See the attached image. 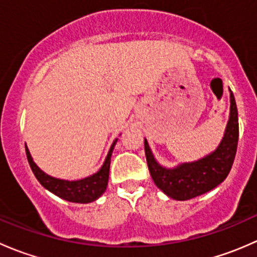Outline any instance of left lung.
<instances>
[{
    "label": "left lung",
    "mask_w": 257,
    "mask_h": 257,
    "mask_svg": "<svg viewBox=\"0 0 257 257\" xmlns=\"http://www.w3.org/2000/svg\"><path fill=\"white\" fill-rule=\"evenodd\" d=\"M230 119L219 148L212 154L194 163L165 169L155 162L148 142L144 141L148 168L155 185L175 200H189L216 188L230 173L239 142V119L232 93H230Z\"/></svg>",
    "instance_id": "8db88e82"
}]
</instances>
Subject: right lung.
I'll use <instances>...</instances> for the list:
<instances>
[{
    "instance_id": "obj_1",
    "label": "right lung",
    "mask_w": 257,
    "mask_h": 257,
    "mask_svg": "<svg viewBox=\"0 0 257 257\" xmlns=\"http://www.w3.org/2000/svg\"><path fill=\"white\" fill-rule=\"evenodd\" d=\"M115 143L116 139L113 142L109 153L107 155V159H105L104 164L100 168L99 172L95 173L92 177H88L85 179H82V180L76 181L61 180V179L49 177V175L45 174L35 164L27 148H26V155H27V160L30 163L31 169H32L33 174L37 178V180L41 183V185L45 186L47 190L53 193L54 195L64 199V200L72 201V203L87 204L97 200L104 193L105 189H107L108 178H109L110 157H112V152Z\"/></svg>"
}]
</instances>
